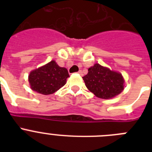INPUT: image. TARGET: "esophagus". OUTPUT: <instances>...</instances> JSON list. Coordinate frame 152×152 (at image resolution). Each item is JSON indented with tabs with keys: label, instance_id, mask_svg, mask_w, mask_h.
I'll list each match as a JSON object with an SVG mask.
<instances>
[{
	"label": "esophagus",
	"instance_id": "1",
	"mask_svg": "<svg viewBox=\"0 0 152 152\" xmlns=\"http://www.w3.org/2000/svg\"><path fill=\"white\" fill-rule=\"evenodd\" d=\"M77 73H78L79 75H83V72H82V71H81V70H80V71H79V72H77Z\"/></svg>",
	"mask_w": 152,
	"mask_h": 152
}]
</instances>
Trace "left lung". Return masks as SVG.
Here are the masks:
<instances>
[{
    "label": "left lung",
    "mask_w": 152,
    "mask_h": 152,
    "mask_svg": "<svg viewBox=\"0 0 152 152\" xmlns=\"http://www.w3.org/2000/svg\"><path fill=\"white\" fill-rule=\"evenodd\" d=\"M83 80L88 89L102 99L114 97L123 90L124 80L121 74L113 72L99 64L90 68Z\"/></svg>",
    "instance_id": "8db88e82"
}]
</instances>
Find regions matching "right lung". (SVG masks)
Masks as SVG:
<instances>
[{
	"label": "right lung",
	"instance_id": "add662e5",
	"mask_svg": "<svg viewBox=\"0 0 152 152\" xmlns=\"http://www.w3.org/2000/svg\"><path fill=\"white\" fill-rule=\"evenodd\" d=\"M69 77L68 70L52 61L44 66L31 72L29 82L31 89L44 95L52 94L66 84Z\"/></svg>",
	"mask_w": 152,
	"mask_h": 152
}]
</instances>
